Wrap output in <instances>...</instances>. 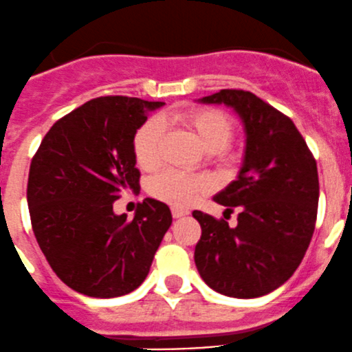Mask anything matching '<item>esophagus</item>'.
Here are the masks:
<instances>
[{"instance_id": "34e87169", "label": "esophagus", "mask_w": 352, "mask_h": 352, "mask_svg": "<svg viewBox=\"0 0 352 352\" xmlns=\"http://www.w3.org/2000/svg\"><path fill=\"white\" fill-rule=\"evenodd\" d=\"M189 214V211L184 208H172V216L173 218H182V216Z\"/></svg>"}]
</instances>
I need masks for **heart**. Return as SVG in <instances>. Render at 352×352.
I'll return each mask as SVG.
<instances>
[{
	"label": "heart",
	"instance_id": "obj_1",
	"mask_svg": "<svg viewBox=\"0 0 352 352\" xmlns=\"http://www.w3.org/2000/svg\"><path fill=\"white\" fill-rule=\"evenodd\" d=\"M170 122L189 129L197 138L206 151L219 160L230 158L226 144L233 138V120L218 109L196 107L172 112ZM165 126L160 119L146 120L134 136V158L144 170H153L162 162V141ZM211 187L208 177L199 173H187L180 170H165L153 177L150 182L151 196L172 206H187L206 194Z\"/></svg>",
	"mask_w": 352,
	"mask_h": 352
}]
</instances>
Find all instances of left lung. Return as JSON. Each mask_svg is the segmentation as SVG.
Listing matches in <instances>:
<instances>
[{
	"mask_svg": "<svg viewBox=\"0 0 352 352\" xmlns=\"http://www.w3.org/2000/svg\"><path fill=\"white\" fill-rule=\"evenodd\" d=\"M199 102L225 104L239 113L245 155L236 180L214 196L225 212L239 211V225L192 212L202 230L196 267L206 285L225 296H264L293 276L310 245L317 162L293 120L257 95L219 90Z\"/></svg>",
	"mask_w": 352,
	"mask_h": 352,
	"instance_id": "8db88e82",
	"label": "left lung"
}]
</instances>
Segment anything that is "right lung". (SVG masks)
I'll list each match as a JSON object with an SVG mask.
<instances>
[{
	"instance_id": "add662e5",
	"label": "right lung",
	"mask_w": 352,
	"mask_h": 352,
	"mask_svg": "<svg viewBox=\"0 0 352 352\" xmlns=\"http://www.w3.org/2000/svg\"><path fill=\"white\" fill-rule=\"evenodd\" d=\"M162 105L119 95L94 98L59 119L32 158V230L52 271L78 293L116 298L141 286L172 225L168 206L151 197L133 221L113 212L124 190L140 187L134 136Z\"/></svg>"
}]
</instances>
